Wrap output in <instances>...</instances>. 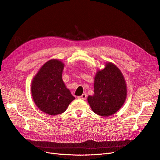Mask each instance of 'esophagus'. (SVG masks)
Instances as JSON below:
<instances>
[{
	"mask_svg": "<svg viewBox=\"0 0 160 160\" xmlns=\"http://www.w3.org/2000/svg\"><path fill=\"white\" fill-rule=\"evenodd\" d=\"M77 98L80 99H86V98H87V95H86L85 93H83L82 95L77 97Z\"/></svg>",
	"mask_w": 160,
	"mask_h": 160,
	"instance_id": "esophagus-1",
	"label": "esophagus"
}]
</instances>
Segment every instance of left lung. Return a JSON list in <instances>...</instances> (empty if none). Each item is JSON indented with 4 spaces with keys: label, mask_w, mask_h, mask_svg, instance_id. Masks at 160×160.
I'll return each mask as SVG.
<instances>
[{
    "label": "left lung",
    "mask_w": 160,
    "mask_h": 160,
    "mask_svg": "<svg viewBox=\"0 0 160 160\" xmlns=\"http://www.w3.org/2000/svg\"><path fill=\"white\" fill-rule=\"evenodd\" d=\"M127 96V87L122 72L114 64L108 62L97 72L94 81V95L88 101L93 112L108 117L122 108Z\"/></svg>",
    "instance_id": "8db88e82"
}]
</instances>
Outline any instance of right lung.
<instances>
[{"instance_id": "obj_1", "label": "right lung", "mask_w": 160, "mask_h": 160, "mask_svg": "<svg viewBox=\"0 0 160 160\" xmlns=\"http://www.w3.org/2000/svg\"><path fill=\"white\" fill-rule=\"evenodd\" d=\"M63 67L61 61L51 59L42 66L32 81L31 93L35 103L50 115L65 112L75 99L62 81Z\"/></svg>"}]
</instances>
